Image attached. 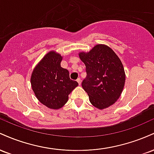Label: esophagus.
Masks as SVG:
<instances>
[{
    "mask_svg": "<svg viewBox=\"0 0 154 154\" xmlns=\"http://www.w3.org/2000/svg\"><path fill=\"white\" fill-rule=\"evenodd\" d=\"M77 82H78V84L79 85H81V79H80V78H78L77 79Z\"/></svg>",
    "mask_w": 154,
    "mask_h": 154,
    "instance_id": "esophagus-1",
    "label": "esophagus"
}]
</instances>
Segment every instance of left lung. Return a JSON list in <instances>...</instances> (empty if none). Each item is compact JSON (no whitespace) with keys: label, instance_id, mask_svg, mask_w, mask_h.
Here are the masks:
<instances>
[{"label":"left lung","instance_id":"obj_1","mask_svg":"<svg viewBox=\"0 0 154 154\" xmlns=\"http://www.w3.org/2000/svg\"><path fill=\"white\" fill-rule=\"evenodd\" d=\"M79 56L87 72L82 86L92 105L103 109L114 104L125 82V69L117 55L111 48L99 44L89 52L79 53Z\"/></svg>","mask_w":154,"mask_h":154}]
</instances>
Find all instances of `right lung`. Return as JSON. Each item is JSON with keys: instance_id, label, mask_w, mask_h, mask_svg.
<instances>
[{"instance_id": "add662e5", "label": "right lung", "mask_w": 154, "mask_h": 154, "mask_svg": "<svg viewBox=\"0 0 154 154\" xmlns=\"http://www.w3.org/2000/svg\"><path fill=\"white\" fill-rule=\"evenodd\" d=\"M62 56L50 51L35 67L31 85L39 101L51 109H59L66 103L69 95L78 85L69 78V72L61 66Z\"/></svg>"}]
</instances>
